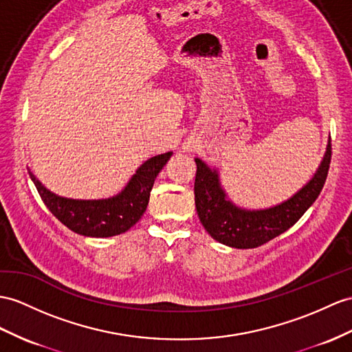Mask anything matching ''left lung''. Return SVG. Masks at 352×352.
<instances>
[{"label": "left lung", "instance_id": "8db88e82", "mask_svg": "<svg viewBox=\"0 0 352 352\" xmlns=\"http://www.w3.org/2000/svg\"><path fill=\"white\" fill-rule=\"evenodd\" d=\"M330 142L321 166L311 181L289 200L265 210L237 208L221 188L218 171L210 170L201 160L195 158V209L206 231L219 243L250 250L267 243L293 227L318 199L325 184L331 161Z\"/></svg>", "mask_w": 352, "mask_h": 352}]
</instances>
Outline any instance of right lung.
Masks as SVG:
<instances>
[{"mask_svg":"<svg viewBox=\"0 0 352 352\" xmlns=\"http://www.w3.org/2000/svg\"><path fill=\"white\" fill-rule=\"evenodd\" d=\"M170 157L171 152H167L148 160L135 171L125 190L107 200L63 199L46 190L31 171L30 177L43 203L65 227L82 236L110 237L125 233L142 218L155 177Z\"/></svg>","mask_w":352,"mask_h":352,"instance_id":"right-lung-1","label":"right lung"}]
</instances>
